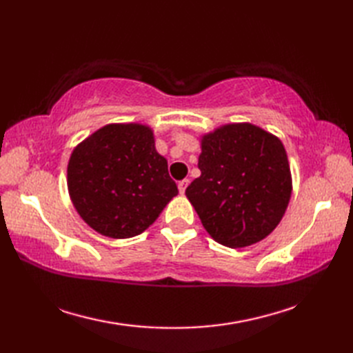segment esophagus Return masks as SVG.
I'll list each match as a JSON object with an SVG mask.
<instances>
[{
  "instance_id": "esophagus-1",
  "label": "esophagus",
  "mask_w": 353,
  "mask_h": 353,
  "mask_svg": "<svg viewBox=\"0 0 353 353\" xmlns=\"http://www.w3.org/2000/svg\"><path fill=\"white\" fill-rule=\"evenodd\" d=\"M188 183H190L188 179H183V181L179 182V183H177V186H179V192H181V194H185V190H186V186H188Z\"/></svg>"
}]
</instances>
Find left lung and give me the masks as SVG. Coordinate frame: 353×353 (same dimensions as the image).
<instances>
[{
  "mask_svg": "<svg viewBox=\"0 0 353 353\" xmlns=\"http://www.w3.org/2000/svg\"><path fill=\"white\" fill-rule=\"evenodd\" d=\"M200 177L185 194L216 243L241 249L279 224L291 197L282 142L253 124H229L201 141Z\"/></svg>",
  "mask_w": 353,
  "mask_h": 353,
  "instance_id": "8db88e82",
  "label": "left lung"
}]
</instances>
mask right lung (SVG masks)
<instances>
[{"instance_id":"1","label":"right lung","mask_w":353,"mask_h":353,"mask_svg":"<svg viewBox=\"0 0 353 353\" xmlns=\"http://www.w3.org/2000/svg\"><path fill=\"white\" fill-rule=\"evenodd\" d=\"M68 191L85 223L110 238L142 234L179 194L153 132L141 124L104 125L74 148Z\"/></svg>"}]
</instances>
